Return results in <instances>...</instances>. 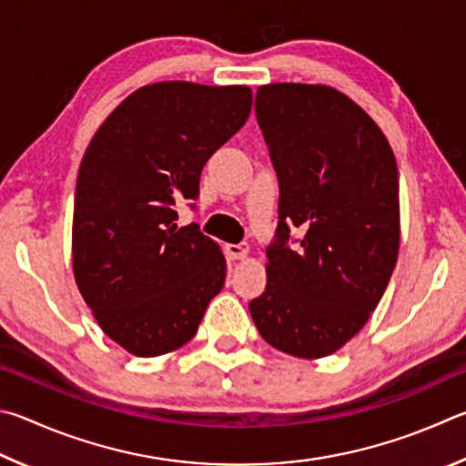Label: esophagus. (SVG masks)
<instances>
[{
    "label": "esophagus",
    "instance_id": "esophagus-1",
    "mask_svg": "<svg viewBox=\"0 0 466 466\" xmlns=\"http://www.w3.org/2000/svg\"><path fill=\"white\" fill-rule=\"evenodd\" d=\"M225 251L231 259H246L249 256V246L248 243H228Z\"/></svg>",
    "mask_w": 466,
    "mask_h": 466
}]
</instances>
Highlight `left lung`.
<instances>
[{"instance_id": "obj_1", "label": "left lung", "mask_w": 466, "mask_h": 466, "mask_svg": "<svg viewBox=\"0 0 466 466\" xmlns=\"http://www.w3.org/2000/svg\"><path fill=\"white\" fill-rule=\"evenodd\" d=\"M280 182V223L266 249L256 328L284 354L315 360L360 331L385 295L401 239L399 171L387 137L352 97L321 84L256 94ZM304 238L286 248L289 228Z\"/></svg>"}]
</instances>
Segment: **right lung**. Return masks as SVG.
<instances>
[{
    "mask_svg": "<svg viewBox=\"0 0 466 466\" xmlns=\"http://www.w3.org/2000/svg\"><path fill=\"white\" fill-rule=\"evenodd\" d=\"M248 86L157 81L102 122L81 159L71 262L97 325L128 354L153 358L194 338L225 287L218 243L176 202L194 200L204 163L246 125Z\"/></svg>",
    "mask_w": 466,
    "mask_h": 466,
    "instance_id": "right-lung-1",
    "label": "right lung"
}]
</instances>
